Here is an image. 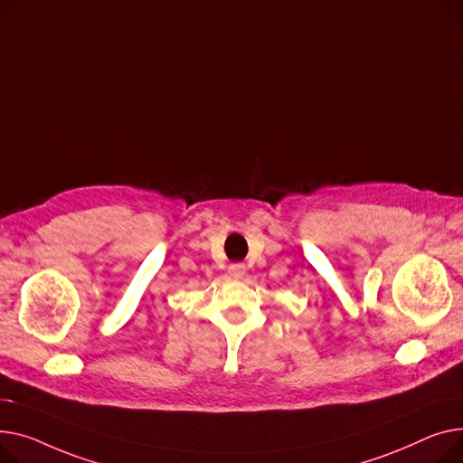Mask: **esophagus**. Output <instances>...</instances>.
<instances>
[{
    "mask_svg": "<svg viewBox=\"0 0 463 463\" xmlns=\"http://www.w3.org/2000/svg\"><path fill=\"white\" fill-rule=\"evenodd\" d=\"M228 273H230V277H233V279H242L244 273H247V267H244V263H232V265L228 267Z\"/></svg>",
    "mask_w": 463,
    "mask_h": 463,
    "instance_id": "34e87169",
    "label": "esophagus"
}]
</instances>
